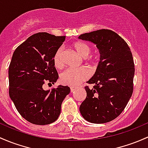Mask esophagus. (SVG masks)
<instances>
[{
	"label": "esophagus",
	"instance_id": "1",
	"mask_svg": "<svg viewBox=\"0 0 148 148\" xmlns=\"http://www.w3.org/2000/svg\"><path fill=\"white\" fill-rule=\"evenodd\" d=\"M76 89H77V88H76V87H74V86L70 87V91H71V92H73V91H75Z\"/></svg>",
	"mask_w": 148,
	"mask_h": 148
}]
</instances>
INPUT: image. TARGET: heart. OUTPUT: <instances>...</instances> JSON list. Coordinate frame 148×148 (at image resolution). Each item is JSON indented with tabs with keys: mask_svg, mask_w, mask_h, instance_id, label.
I'll return each instance as SVG.
<instances>
[{
	"mask_svg": "<svg viewBox=\"0 0 148 148\" xmlns=\"http://www.w3.org/2000/svg\"><path fill=\"white\" fill-rule=\"evenodd\" d=\"M73 47L82 57H86L89 61H94L92 57H87L91 53V47L84 42H77L74 43ZM54 66L58 69H62L64 66L63 47H60L57 49L53 57ZM91 75V70L86 67H81L78 69H69L65 70L60 76V81L63 84L68 86H77L90 78Z\"/></svg>",
	"mask_w": 148,
	"mask_h": 148,
	"instance_id": "heart-1",
	"label": "heart"
}]
</instances>
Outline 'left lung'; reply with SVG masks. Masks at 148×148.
<instances>
[{
    "instance_id": "left-lung-1",
    "label": "left lung",
    "mask_w": 148,
    "mask_h": 148,
    "mask_svg": "<svg viewBox=\"0 0 148 148\" xmlns=\"http://www.w3.org/2000/svg\"><path fill=\"white\" fill-rule=\"evenodd\" d=\"M79 39L96 45L101 54L96 73L90 80L93 88L85 86L86 98L80 106L84 119L93 123H105L118 117L133 91L135 65L126 42L111 29L82 34Z\"/></svg>"
}]
</instances>
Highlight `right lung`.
<instances>
[{"instance_id":"1","label":"right lung","mask_w":148,"mask_h":148,"mask_svg":"<svg viewBox=\"0 0 148 148\" xmlns=\"http://www.w3.org/2000/svg\"><path fill=\"white\" fill-rule=\"evenodd\" d=\"M65 37L38 32L20 45L12 54L8 69L9 95L20 114L32 124L54 122L70 92L69 86L49 91L42 88L45 83L54 84L58 79L53 57Z\"/></svg>"}]
</instances>
